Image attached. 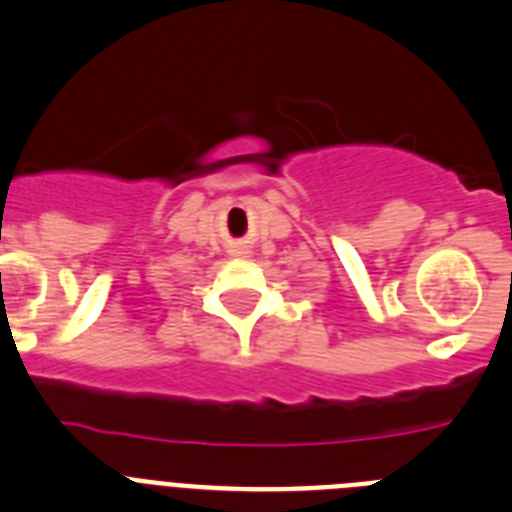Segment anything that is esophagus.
Listing matches in <instances>:
<instances>
[{
  "mask_svg": "<svg viewBox=\"0 0 512 512\" xmlns=\"http://www.w3.org/2000/svg\"><path fill=\"white\" fill-rule=\"evenodd\" d=\"M243 253H248V251H243Z\"/></svg>",
  "mask_w": 512,
  "mask_h": 512,
  "instance_id": "esophagus-1",
  "label": "esophagus"
}]
</instances>
